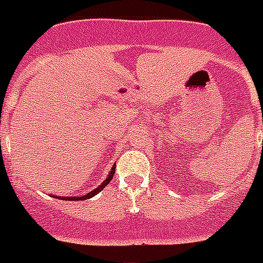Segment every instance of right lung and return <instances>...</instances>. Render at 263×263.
Instances as JSON below:
<instances>
[{
    "label": "right lung",
    "instance_id": "obj_1",
    "mask_svg": "<svg viewBox=\"0 0 263 263\" xmlns=\"http://www.w3.org/2000/svg\"><path fill=\"white\" fill-rule=\"evenodd\" d=\"M114 172H116V167L111 168V171L109 172V175L106 176V179L103 180V182H102V183H100V185L98 186L96 189H93V190H92V192H89V193L84 194V196H71V197H62V200H65V201H71V200H73V201H83V200H88V198L93 197V196H96V194H98V193H100L102 190L105 189L106 186L109 185L110 180L113 179Z\"/></svg>",
    "mask_w": 263,
    "mask_h": 263
}]
</instances>
